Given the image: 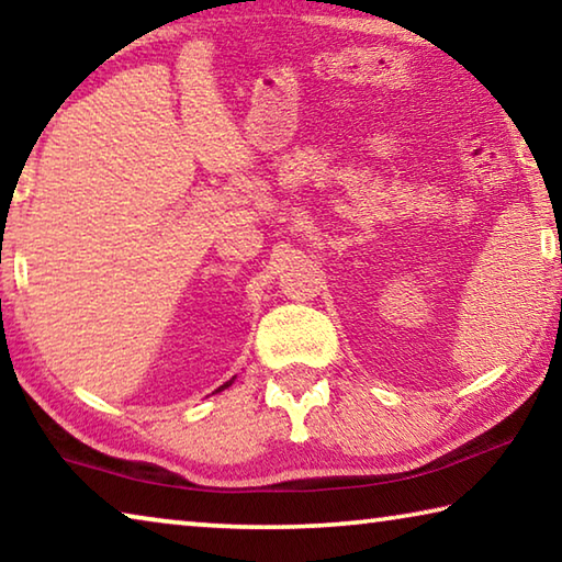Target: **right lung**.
Instances as JSON below:
<instances>
[{
    "instance_id": "add662e5",
    "label": "right lung",
    "mask_w": 562,
    "mask_h": 562,
    "mask_svg": "<svg viewBox=\"0 0 562 562\" xmlns=\"http://www.w3.org/2000/svg\"><path fill=\"white\" fill-rule=\"evenodd\" d=\"M231 384H233V379H231V382H225V384H223L221 389H225V386H231Z\"/></svg>"
}]
</instances>
